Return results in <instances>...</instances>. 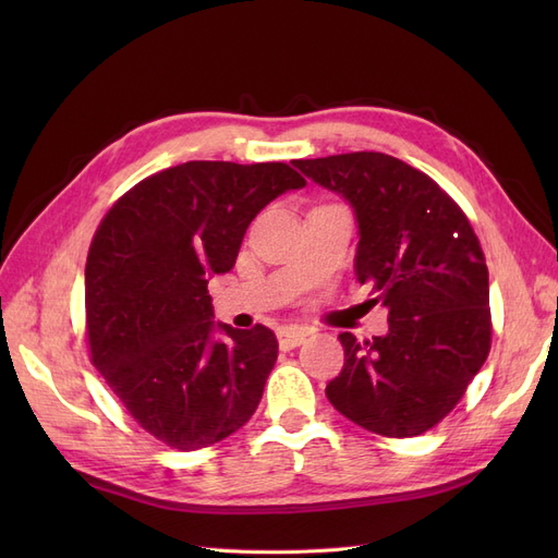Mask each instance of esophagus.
<instances>
[{
  "label": "esophagus",
  "mask_w": 558,
  "mask_h": 558,
  "mask_svg": "<svg viewBox=\"0 0 558 558\" xmlns=\"http://www.w3.org/2000/svg\"><path fill=\"white\" fill-rule=\"evenodd\" d=\"M305 337H307V330L298 326H283L277 330V340L281 349H295L305 342Z\"/></svg>",
  "instance_id": "esophagus-1"
}]
</instances>
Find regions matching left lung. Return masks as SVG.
<instances>
[{"label":"left lung","instance_id":"left-lung-1","mask_svg":"<svg viewBox=\"0 0 558 558\" xmlns=\"http://www.w3.org/2000/svg\"><path fill=\"white\" fill-rule=\"evenodd\" d=\"M342 195L359 223L356 277L373 281L388 332H342L344 367L326 386L361 428L412 437L456 408L492 349L488 269L461 207L428 174L375 150L293 160Z\"/></svg>","mask_w":558,"mask_h":558}]
</instances>
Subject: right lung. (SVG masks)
Returning a JSON list of instances; mask_svg holds the SVG:
<instances>
[{"instance_id": "right-lung-1", "label": "right lung", "mask_w": 558, "mask_h": 558, "mask_svg": "<svg viewBox=\"0 0 558 558\" xmlns=\"http://www.w3.org/2000/svg\"><path fill=\"white\" fill-rule=\"evenodd\" d=\"M305 183L286 162L191 160L140 181L99 223L86 263L93 365L167 447L221 442L256 412L277 337L214 320L207 283L234 267L260 209Z\"/></svg>"}]
</instances>
